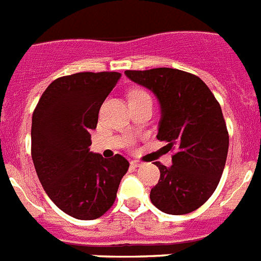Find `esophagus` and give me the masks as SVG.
<instances>
[{
    "label": "esophagus",
    "instance_id": "34e87169",
    "mask_svg": "<svg viewBox=\"0 0 261 261\" xmlns=\"http://www.w3.org/2000/svg\"><path fill=\"white\" fill-rule=\"evenodd\" d=\"M130 166H132V168H140V166H142V162L130 161Z\"/></svg>",
    "mask_w": 261,
    "mask_h": 261
}]
</instances>
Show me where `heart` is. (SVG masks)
Instances as JSON below:
<instances>
[{
  "label": "heart",
  "instance_id": "b5f03b06",
  "mask_svg": "<svg viewBox=\"0 0 261 261\" xmlns=\"http://www.w3.org/2000/svg\"><path fill=\"white\" fill-rule=\"evenodd\" d=\"M144 97H150L145 91H133L129 95V100H135V99H144Z\"/></svg>",
  "mask_w": 261,
  "mask_h": 261
}]
</instances>
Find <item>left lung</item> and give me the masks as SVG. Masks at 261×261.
<instances>
[{"mask_svg":"<svg viewBox=\"0 0 261 261\" xmlns=\"http://www.w3.org/2000/svg\"><path fill=\"white\" fill-rule=\"evenodd\" d=\"M125 75L157 96V139L175 150L170 168L154 164L161 175L150 190L152 203L171 215L197 210L217 189L228 153V132L218 100L200 77L175 68L128 70Z\"/></svg>","mask_w":261,"mask_h":261,"instance_id":"1","label":"left lung"}]
</instances>
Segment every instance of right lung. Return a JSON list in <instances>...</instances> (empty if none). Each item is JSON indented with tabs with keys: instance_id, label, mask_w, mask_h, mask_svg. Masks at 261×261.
I'll return each mask as SVG.
<instances>
[{
	"instance_id": "1",
	"label": "right lung",
	"mask_w": 261,
	"mask_h": 261,
	"mask_svg": "<svg viewBox=\"0 0 261 261\" xmlns=\"http://www.w3.org/2000/svg\"><path fill=\"white\" fill-rule=\"evenodd\" d=\"M119 72H77L55 79L42 93L31 121V157L46 194L82 220L100 218L115 203L129 162L90 152L100 107Z\"/></svg>"
}]
</instances>
